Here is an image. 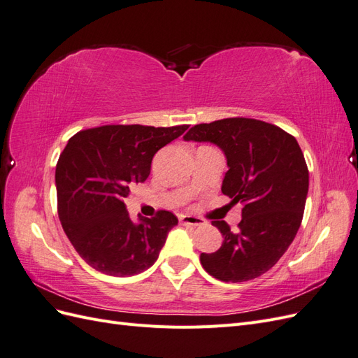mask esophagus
I'll return each mask as SVG.
<instances>
[{
  "mask_svg": "<svg viewBox=\"0 0 358 358\" xmlns=\"http://www.w3.org/2000/svg\"><path fill=\"white\" fill-rule=\"evenodd\" d=\"M179 221L180 224H185V225H203L204 221L201 218H199V216H194V215H179Z\"/></svg>",
  "mask_w": 358,
  "mask_h": 358,
  "instance_id": "obj_1",
  "label": "esophagus"
}]
</instances>
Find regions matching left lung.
<instances>
[{
    "label": "left lung",
    "instance_id": "obj_1",
    "mask_svg": "<svg viewBox=\"0 0 358 358\" xmlns=\"http://www.w3.org/2000/svg\"><path fill=\"white\" fill-rule=\"evenodd\" d=\"M183 138L222 149L229 171L221 191L243 204L237 231L212 221L224 241L200 255L203 268L224 282L262 276L294 241L305 212L309 171L296 137L258 119L227 117L194 125Z\"/></svg>",
    "mask_w": 358,
    "mask_h": 358
}]
</instances>
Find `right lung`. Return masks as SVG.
I'll use <instances>...</instances> for the list:
<instances>
[{
    "label": "right lung",
    "instance_id": "add662e5",
    "mask_svg": "<svg viewBox=\"0 0 358 358\" xmlns=\"http://www.w3.org/2000/svg\"><path fill=\"white\" fill-rule=\"evenodd\" d=\"M188 125H103L74 134L59 155L55 183L58 215L71 245L95 270L133 276L152 266L178 225L169 210L131 221L125 197L145 182L158 150Z\"/></svg>",
    "mask_w": 358,
    "mask_h": 358
}]
</instances>
